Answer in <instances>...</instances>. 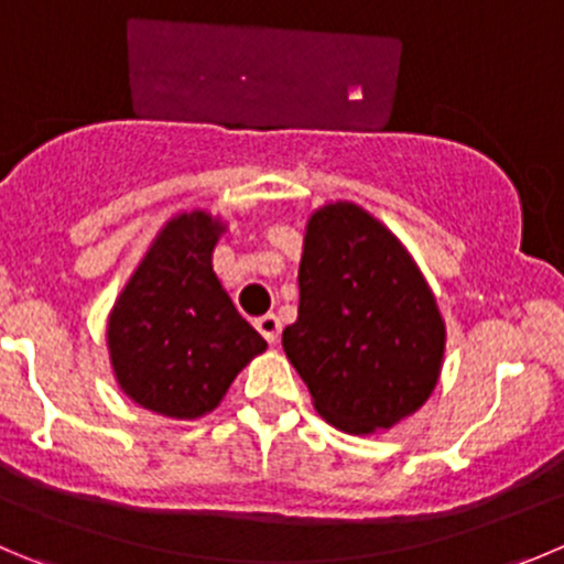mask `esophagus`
Returning <instances> with one entry per match:
<instances>
[{
  "label": "esophagus",
  "instance_id": "obj_1",
  "mask_svg": "<svg viewBox=\"0 0 564 564\" xmlns=\"http://www.w3.org/2000/svg\"><path fill=\"white\" fill-rule=\"evenodd\" d=\"M256 330H259L267 341L275 344L278 336H281V319H278L275 314L259 316V319H256Z\"/></svg>",
  "mask_w": 564,
  "mask_h": 564
}]
</instances>
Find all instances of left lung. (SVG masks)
<instances>
[{
    "mask_svg": "<svg viewBox=\"0 0 564 564\" xmlns=\"http://www.w3.org/2000/svg\"><path fill=\"white\" fill-rule=\"evenodd\" d=\"M297 319L283 352L316 413L349 435L397 427L433 397L446 355L438 300L397 234L352 200L311 212Z\"/></svg>",
    "mask_w": 564,
    "mask_h": 564,
    "instance_id": "obj_1",
    "label": "left lung"
}]
</instances>
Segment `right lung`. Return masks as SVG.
Returning a JSON list of instances; mask_svg holds the SVG:
<instances>
[{
  "label": "right lung",
  "mask_w": 564,
  "mask_h": 564,
  "mask_svg": "<svg viewBox=\"0 0 564 564\" xmlns=\"http://www.w3.org/2000/svg\"><path fill=\"white\" fill-rule=\"evenodd\" d=\"M228 220L173 215L149 245L107 316L109 366L140 408L193 421L212 413L267 341L234 308L212 253Z\"/></svg>",
  "instance_id": "add662e5"
}]
</instances>
